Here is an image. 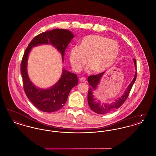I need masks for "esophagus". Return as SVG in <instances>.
<instances>
[{
	"label": "esophagus",
	"mask_w": 156,
	"mask_h": 156,
	"mask_svg": "<svg viewBox=\"0 0 156 156\" xmlns=\"http://www.w3.org/2000/svg\"><path fill=\"white\" fill-rule=\"evenodd\" d=\"M80 81L81 82H85V81H86V78H85V77H81V78H80Z\"/></svg>",
	"instance_id": "esophagus-1"
}]
</instances>
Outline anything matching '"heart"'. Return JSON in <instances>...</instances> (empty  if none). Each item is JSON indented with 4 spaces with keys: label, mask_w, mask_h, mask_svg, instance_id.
Segmentation results:
<instances>
[{
    "label": "heart",
    "mask_w": 156,
    "mask_h": 156,
    "mask_svg": "<svg viewBox=\"0 0 156 156\" xmlns=\"http://www.w3.org/2000/svg\"><path fill=\"white\" fill-rule=\"evenodd\" d=\"M120 46L117 41L98 35H88L82 38L79 47H74L69 52L71 66L78 72L86 62L94 73H102L115 62Z\"/></svg>",
    "instance_id": "heart-1"
}]
</instances>
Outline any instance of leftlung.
<instances>
[{
	"label": "left lung",
	"mask_w": 156,
	"mask_h": 156,
	"mask_svg": "<svg viewBox=\"0 0 156 156\" xmlns=\"http://www.w3.org/2000/svg\"><path fill=\"white\" fill-rule=\"evenodd\" d=\"M133 61L135 67L136 68V61L134 58ZM104 74V72H103L98 74L90 75L88 78V82L90 86L88 94V102L89 107L94 112L97 113L98 114L101 115L106 114L111 112L112 111H113L114 109L118 108L123 104L127 99V98L129 97V93L132 89L137 77V72H136L133 81L128 86L126 92L124 93V94L121 97V98H119L118 100H116L115 102H113L111 104H102L101 102H98V101H97L94 98V96L93 95V92L97 89L98 85Z\"/></svg>",
	"instance_id": "obj_1"
}]
</instances>
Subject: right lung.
I'll list each match as a JSON object with an SVG mask.
<instances>
[{
    "instance_id": "obj_1",
    "label": "right lung",
    "mask_w": 156,
    "mask_h": 156,
    "mask_svg": "<svg viewBox=\"0 0 156 156\" xmlns=\"http://www.w3.org/2000/svg\"><path fill=\"white\" fill-rule=\"evenodd\" d=\"M74 37L73 33L68 30L56 29L47 31L34 37L24 53L20 66L23 88L26 96L32 104L41 111L49 113L58 111L62 108L67 102L71 90L77 85L78 78L75 74L63 69L62 75L59 81L51 88H37L30 81L27 72V62L29 52L33 47L50 44L59 51L63 59L65 50Z\"/></svg>"
}]
</instances>
